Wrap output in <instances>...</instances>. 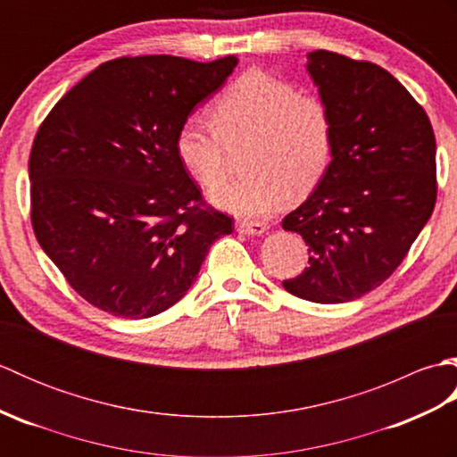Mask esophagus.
<instances>
[{
	"mask_svg": "<svg viewBox=\"0 0 457 457\" xmlns=\"http://www.w3.org/2000/svg\"><path fill=\"white\" fill-rule=\"evenodd\" d=\"M237 231L239 234H245V236H261L265 234V223L261 221H237Z\"/></svg>",
	"mask_w": 457,
	"mask_h": 457,
	"instance_id": "obj_1",
	"label": "esophagus"
}]
</instances>
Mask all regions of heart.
<instances>
[{
    "mask_svg": "<svg viewBox=\"0 0 457 457\" xmlns=\"http://www.w3.org/2000/svg\"><path fill=\"white\" fill-rule=\"evenodd\" d=\"M212 128L187 120L174 139L179 161L202 187L227 176L230 154L246 149L244 179L216 188V206L241 218H265L322 180L334 153L328 104L263 71L231 82L210 110Z\"/></svg>",
    "mask_w": 457,
    "mask_h": 457,
    "instance_id": "1",
    "label": "heart"
}]
</instances>
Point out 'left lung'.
I'll return each instance as SVG.
<instances>
[{
	"instance_id": "8db88e82",
	"label": "left lung",
	"mask_w": 457,
	"mask_h": 457,
	"mask_svg": "<svg viewBox=\"0 0 457 457\" xmlns=\"http://www.w3.org/2000/svg\"><path fill=\"white\" fill-rule=\"evenodd\" d=\"M306 71L334 120L332 162L283 220L308 245L298 298L339 304L371 293L403 263L436 204V139L428 115L385 68L329 51Z\"/></svg>"
}]
</instances>
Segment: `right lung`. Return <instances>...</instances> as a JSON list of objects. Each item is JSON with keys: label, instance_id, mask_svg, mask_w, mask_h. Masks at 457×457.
<instances>
[{"label": "right lung", "instance_id": "add662e5", "mask_svg": "<svg viewBox=\"0 0 457 457\" xmlns=\"http://www.w3.org/2000/svg\"><path fill=\"white\" fill-rule=\"evenodd\" d=\"M236 66V56L115 58L38 128L29 157L35 236L92 306L131 320L164 312L188 293L213 241L234 231L202 200L174 139Z\"/></svg>", "mask_w": 457, "mask_h": 457}]
</instances>
